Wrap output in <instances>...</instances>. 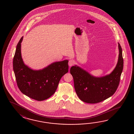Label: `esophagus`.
Returning <instances> with one entry per match:
<instances>
[{
    "instance_id": "obj_1",
    "label": "esophagus",
    "mask_w": 134,
    "mask_h": 134,
    "mask_svg": "<svg viewBox=\"0 0 134 134\" xmlns=\"http://www.w3.org/2000/svg\"><path fill=\"white\" fill-rule=\"evenodd\" d=\"M74 62L73 60H70L68 62V65L69 66H73L74 65Z\"/></svg>"
}]
</instances>
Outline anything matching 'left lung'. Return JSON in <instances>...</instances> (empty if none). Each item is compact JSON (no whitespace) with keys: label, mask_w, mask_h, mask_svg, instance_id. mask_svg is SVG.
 Segmentation results:
<instances>
[{"label":"left lung","mask_w":134,"mask_h":134,"mask_svg":"<svg viewBox=\"0 0 134 134\" xmlns=\"http://www.w3.org/2000/svg\"><path fill=\"white\" fill-rule=\"evenodd\" d=\"M119 56L116 66L110 74L94 77L77 65L70 68L74 88L80 100L85 103H96L108 99L116 91L124 65L122 49L118 43Z\"/></svg>","instance_id":"left-lung-1"}]
</instances>
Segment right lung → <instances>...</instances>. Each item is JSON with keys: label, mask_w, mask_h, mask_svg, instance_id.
<instances>
[{"label": "right lung", "mask_w": 134, "mask_h": 134, "mask_svg": "<svg viewBox=\"0 0 134 134\" xmlns=\"http://www.w3.org/2000/svg\"><path fill=\"white\" fill-rule=\"evenodd\" d=\"M23 38L18 43L13 61L18 87L23 94L32 99L46 100L54 94L60 79L68 72V61L54 62L42 69H32L26 65L22 58Z\"/></svg>", "instance_id": "add662e5"}]
</instances>
